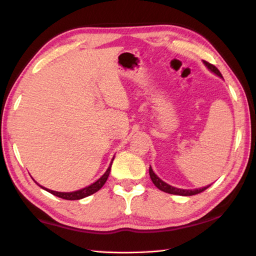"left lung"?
Here are the masks:
<instances>
[{
    "label": "left lung",
    "instance_id": "8db88e82",
    "mask_svg": "<svg viewBox=\"0 0 256 256\" xmlns=\"http://www.w3.org/2000/svg\"><path fill=\"white\" fill-rule=\"evenodd\" d=\"M203 63H204V66L209 68L211 72H214V74H216L220 78H222V73L220 71L216 68L214 66H212L209 62H206V60H203ZM149 175H150V178L152 180V183L156 185V188H158L160 190H162V192H166V193H170V194H175V196H196V194H198L203 192V190H206L209 186H204V188H196V190H183V188H174V186H170V184L164 183V180H162L159 178V177L154 174L152 168H149Z\"/></svg>",
    "mask_w": 256,
    "mask_h": 256
}]
</instances>
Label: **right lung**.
Wrapping results in <instances>:
<instances>
[{"mask_svg":"<svg viewBox=\"0 0 256 256\" xmlns=\"http://www.w3.org/2000/svg\"><path fill=\"white\" fill-rule=\"evenodd\" d=\"M112 160H114V159H112ZM112 160L110 167H108V170H106L105 174H104L97 182H94V184L86 186V188H81V190H74V192H56V190H48V188H44V186L40 185L38 183H37V184L40 185L42 188H44L45 190H47V192L52 193V194H53V196H58V198H64V200H80V198H86V196H92V194L96 193L97 190H100V188H102L104 184L106 183L108 176H110Z\"/></svg>","mask_w":256,"mask_h":256,"instance_id":"1","label":"right lung"}]
</instances>
